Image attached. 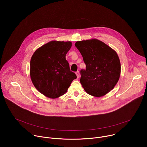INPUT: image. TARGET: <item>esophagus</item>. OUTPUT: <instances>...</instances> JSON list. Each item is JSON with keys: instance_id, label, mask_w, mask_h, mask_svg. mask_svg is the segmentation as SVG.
<instances>
[{"instance_id": "obj_1", "label": "esophagus", "mask_w": 147, "mask_h": 147, "mask_svg": "<svg viewBox=\"0 0 147 147\" xmlns=\"http://www.w3.org/2000/svg\"><path fill=\"white\" fill-rule=\"evenodd\" d=\"M76 76H77V78H78L80 77V73H79V71H77L76 73Z\"/></svg>"}]
</instances>
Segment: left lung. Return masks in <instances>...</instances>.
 <instances>
[{
	"label": "left lung",
	"mask_w": 147,
	"mask_h": 147,
	"mask_svg": "<svg viewBox=\"0 0 147 147\" xmlns=\"http://www.w3.org/2000/svg\"><path fill=\"white\" fill-rule=\"evenodd\" d=\"M86 69L80 71V82L86 92L100 97L116 86L120 76V61L117 53L103 42L92 39L77 41Z\"/></svg>",
	"instance_id": "left-lung-1"
}]
</instances>
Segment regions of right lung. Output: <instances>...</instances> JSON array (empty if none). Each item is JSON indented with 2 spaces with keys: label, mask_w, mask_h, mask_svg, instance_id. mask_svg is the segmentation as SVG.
I'll list each match as a JSON object with an SVG mask.
<instances>
[{
  "label": "right lung",
  "mask_w": 147,
  "mask_h": 147,
  "mask_svg": "<svg viewBox=\"0 0 147 147\" xmlns=\"http://www.w3.org/2000/svg\"><path fill=\"white\" fill-rule=\"evenodd\" d=\"M71 45L70 41H51L36 49L31 57V81L37 90L48 98L65 94L77 78L66 59Z\"/></svg>",
  "instance_id": "1"
}]
</instances>
